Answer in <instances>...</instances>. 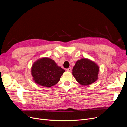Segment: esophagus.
Returning a JSON list of instances; mask_svg holds the SVG:
<instances>
[{
    "label": "esophagus",
    "instance_id": "obj_1",
    "mask_svg": "<svg viewBox=\"0 0 127 127\" xmlns=\"http://www.w3.org/2000/svg\"><path fill=\"white\" fill-rule=\"evenodd\" d=\"M66 70L68 71H71V68H69L67 69Z\"/></svg>",
    "mask_w": 127,
    "mask_h": 127
}]
</instances>
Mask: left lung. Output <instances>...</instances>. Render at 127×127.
Masks as SVG:
<instances>
[{"mask_svg":"<svg viewBox=\"0 0 127 127\" xmlns=\"http://www.w3.org/2000/svg\"><path fill=\"white\" fill-rule=\"evenodd\" d=\"M99 68L94 61L82 58L76 61L72 69V75L82 85H88L96 81Z\"/></svg>","mask_w":127,"mask_h":127,"instance_id":"left-lung-1","label":"left lung"}]
</instances>
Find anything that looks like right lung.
Returning <instances> with one entry per match:
<instances>
[{"mask_svg":"<svg viewBox=\"0 0 127 127\" xmlns=\"http://www.w3.org/2000/svg\"><path fill=\"white\" fill-rule=\"evenodd\" d=\"M65 70L59 67L55 61L44 57L34 63L31 68V75L37 84L47 87H51L59 81Z\"/></svg>","mask_w":127,"mask_h":127,"instance_id":"obj_1","label":"right lung"}]
</instances>
